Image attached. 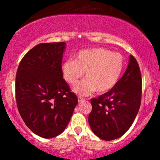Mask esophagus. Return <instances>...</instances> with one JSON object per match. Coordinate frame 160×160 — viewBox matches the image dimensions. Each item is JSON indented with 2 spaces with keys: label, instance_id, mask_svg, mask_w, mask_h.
<instances>
[{
  "label": "esophagus",
  "instance_id": "esophagus-1",
  "mask_svg": "<svg viewBox=\"0 0 160 160\" xmlns=\"http://www.w3.org/2000/svg\"><path fill=\"white\" fill-rule=\"evenodd\" d=\"M86 101V100H85L84 98H81V97H78V102L79 103H82V102H83V101Z\"/></svg>",
  "mask_w": 160,
  "mask_h": 160
}]
</instances>
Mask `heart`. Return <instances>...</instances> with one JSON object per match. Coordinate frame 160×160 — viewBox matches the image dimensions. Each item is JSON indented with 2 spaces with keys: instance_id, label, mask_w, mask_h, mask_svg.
Wrapping results in <instances>:
<instances>
[{
  "instance_id": "1",
  "label": "heart",
  "mask_w": 160,
  "mask_h": 160,
  "mask_svg": "<svg viewBox=\"0 0 160 160\" xmlns=\"http://www.w3.org/2000/svg\"><path fill=\"white\" fill-rule=\"evenodd\" d=\"M124 67V58L118 52L104 48L81 50L75 60L68 59L62 65L65 80L71 85L77 84L83 77L87 80L77 84L74 92L88 95L96 91L104 93L112 89L118 81Z\"/></svg>"
}]
</instances>
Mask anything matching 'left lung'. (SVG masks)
<instances>
[{
    "instance_id": "8db88e82",
    "label": "left lung",
    "mask_w": 160,
    "mask_h": 160,
    "mask_svg": "<svg viewBox=\"0 0 160 160\" xmlns=\"http://www.w3.org/2000/svg\"><path fill=\"white\" fill-rule=\"evenodd\" d=\"M142 98V76L136 59L131 55L128 68L115 86L90 102L88 117L91 130L106 141L120 138L135 121Z\"/></svg>"
}]
</instances>
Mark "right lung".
Returning a JSON list of instances; mask_svg holds the SVG:
<instances>
[{"label":"right lung","mask_w":160,"mask_h":160,"mask_svg":"<svg viewBox=\"0 0 160 160\" xmlns=\"http://www.w3.org/2000/svg\"><path fill=\"white\" fill-rule=\"evenodd\" d=\"M65 49L64 42L37 45L22 58L17 70L18 109L27 127L42 138L62 133L78 103L62 78Z\"/></svg>","instance_id":"obj_1"}]
</instances>
